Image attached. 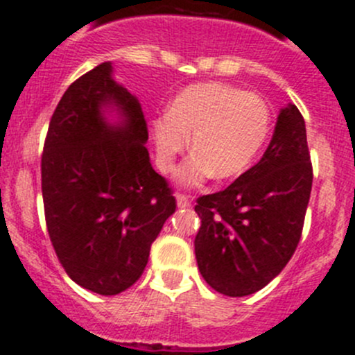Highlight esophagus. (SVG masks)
I'll return each instance as SVG.
<instances>
[{"instance_id": "1", "label": "esophagus", "mask_w": 355, "mask_h": 355, "mask_svg": "<svg viewBox=\"0 0 355 355\" xmlns=\"http://www.w3.org/2000/svg\"><path fill=\"white\" fill-rule=\"evenodd\" d=\"M175 200H178V207H180V209L190 207V204H191L190 197H188V195H184V193L175 195Z\"/></svg>"}]
</instances>
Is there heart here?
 Returning <instances> with one entry per match:
<instances>
[{
  "label": "heart",
  "mask_w": 355,
  "mask_h": 355,
  "mask_svg": "<svg viewBox=\"0 0 355 355\" xmlns=\"http://www.w3.org/2000/svg\"><path fill=\"white\" fill-rule=\"evenodd\" d=\"M270 129L272 111L256 94L225 83L191 85L153 121L158 165L171 171L193 134L195 151L178 172L180 183L198 187L212 175L232 180L251 167Z\"/></svg>",
  "instance_id": "b5f03b06"
}]
</instances>
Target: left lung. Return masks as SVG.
I'll list each match as a JSON object with an SVG mask.
<instances>
[{
	"label": "left lung",
	"instance_id": "8db88e82",
	"mask_svg": "<svg viewBox=\"0 0 355 355\" xmlns=\"http://www.w3.org/2000/svg\"><path fill=\"white\" fill-rule=\"evenodd\" d=\"M312 180L305 120L289 104L261 160L225 190L197 198L195 256L214 291L248 296L282 272L302 239Z\"/></svg>",
	"mask_w": 355,
	"mask_h": 355
}]
</instances>
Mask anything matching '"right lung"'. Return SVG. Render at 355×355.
I'll list each match as a JSON object with an SVG mask.
<instances>
[{"mask_svg": "<svg viewBox=\"0 0 355 355\" xmlns=\"http://www.w3.org/2000/svg\"><path fill=\"white\" fill-rule=\"evenodd\" d=\"M124 116L110 125L103 105ZM141 104L103 62L74 80L50 118L42 153V193L50 242L82 288L113 296L137 282L174 191L153 171Z\"/></svg>", "mask_w": 355, "mask_h": 355, "instance_id": "right-lung-1", "label": "right lung"}]
</instances>
